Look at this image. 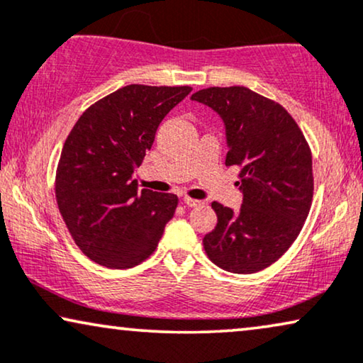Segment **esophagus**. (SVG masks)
Segmentation results:
<instances>
[{"label":"esophagus","mask_w":363,"mask_h":363,"mask_svg":"<svg viewBox=\"0 0 363 363\" xmlns=\"http://www.w3.org/2000/svg\"><path fill=\"white\" fill-rule=\"evenodd\" d=\"M184 204L186 206H189V207H197V206H202L204 204V202L202 201H197V199H191V197H184Z\"/></svg>","instance_id":"esophagus-1"}]
</instances>
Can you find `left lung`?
Segmentation results:
<instances>
[{
  "mask_svg": "<svg viewBox=\"0 0 363 363\" xmlns=\"http://www.w3.org/2000/svg\"><path fill=\"white\" fill-rule=\"evenodd\" d=\"M192 101L209 106L225 128V166L240 167L239 211L212 202L216 229L206 254L232 274L259 272L282 257L312 204V154L292 116L244 86L207 88Z\"/></svg>",
  "mask_w": 363,
  "mask_h": 363,
  "instance_id": "obj_1",
  "label": "left lung"
}]
</instances>
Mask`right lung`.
I'll use <instances>...</instances> for the list:
<instances>
[{
    "label": "right lung",
    "instance_id": "right-lung-1",
    "mask_svg": "<svg viewBox=\"0 0 363 363\" xmlns=\"http://www.w3.org/2000/svg\"><path fill=\"white\" fill-rule=\"evenodd\" d=\"M189 86L129 84L88 108L71 129L56 171V201L91 260L129 269L157 247L177 196L138 189L136 169Z\"/></svg>",
    "mask_w": 363,
    "mask_h": 363
}]
</instances>
